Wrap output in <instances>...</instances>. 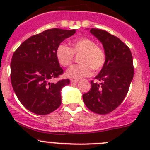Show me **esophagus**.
<instances>
[{"label": "esophagus", "mask_w": 150, "mask_h": 150, "mask_svg": "<svg viewBox=\"0 0 150 150\" xmlns=\"http://www.w3.org/2000/svg\"><path fill=\"white\" fill-rule=\"evenodd\" d=\"M78 80H71L70 82L72 83H78Z\"/></svg>", "instance_id": "obj_1"}]
</instances>
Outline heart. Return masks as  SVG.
<instances>
[{
	"instance_id": "1",
	"label": "heart",
	"mask_w": 150,
	"mask_h": 150,
	"mask_svg": "<svg viewBox=\"0 0 150 150\" xmlns=\"http://www.w3.org/2000/svg\"><path fill=\"white\" fill-rule=\"evenodd\" d=\"M74 54L80 55V64L70 67L66 71V76L78 80L91 75L92 69L99 72L106 62V55L101 47L89 38L82 37L73 40L70 48L64 44L59 45L56 50V57L60 65L69 66L74 59Z\"/></svg>"
}]
</instances>
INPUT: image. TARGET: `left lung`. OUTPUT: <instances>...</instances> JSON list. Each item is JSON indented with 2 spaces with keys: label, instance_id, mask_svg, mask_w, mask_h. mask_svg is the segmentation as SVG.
<instances>
[{
  "label": "left lung",
  "instance_id": "1",
  "mask_svg": "<svg viewBox=\"0 0 150 150\" xmlns=\"http://www.w3.org/2000/svg\"><path fill=\"white\" fill-rule=\"evenodd\" d=\"M89 30L102 43L106 62L95 77L100 83L92 81L91 88L83 95V99L91 111L96 114H108L122 103L128 93L134 78L132 54L118 38L99 29Z\"/></svg>",
  "mask_w": 150,
  "mask_h": 150
}]
</instances>
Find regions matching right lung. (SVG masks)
<instances>
[{
    "instance_id": "1",
    "label": "right lung",
    "mask_w": 150,
    "mask_h": 150,
    "mask_svg": "<svg viewBox=\"0 0 150 150\" xmlns=\"http://www.w3.org/2000/svg\"><path fill=\"white\" fill-rule=\"evenodd\" d=\"M75 33V30L49 29L29 38L13 53L11 62L12 87L29 111L43 115L61 105V91L69 84V80L51 82L63 73L56 50Z\"/></svg>"
}]
</instances>
